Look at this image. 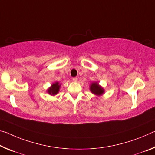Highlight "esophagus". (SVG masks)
Returning a JSON list of instances; mask_svg holds the SVG:
<instances>
[{"label": "esophagus", "instance_id": "34e87169", "mask_svg": "<svg viewBox=\"0 0 155 155\" xmlns=\"http://www.w3.org/2000/svg\"><path fill=\"white\" fill-rule=\"evenodd\" d=\"M72 81H73L74 82H77L78 78H77V77H74V78H72Z\"/></svg>", "mask_w": 155, "mask_h": 155}]
</instances>
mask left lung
<instances>
[{
	"label": "left lung",
	"instance_id": "obj_1",
	"mask_svg": "<svg viewBox=\"0 0 155 155\" xmlns=\"http://www.w3.org/2000/svg\"><path fill=\"white\" fill-rule=\"evenodd\" d=\"M90 90L93 94L97 96V97L102 96L105 92L104 88L101 86L98 81H94L91 83L90 85Z\"/></svg>",
	"mask_w": 155,
	"mask_h": 155
}]
</instances>
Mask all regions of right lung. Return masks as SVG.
Here are the masks:
<instances>
[{
  "label": "right lung",
  "instance_id": "right-lung-1",
  "mask_svg": "<svg viewBox=\"0 0 155 155\" xmlns=\"http://www.w3.org/2000/svg\"><path fill=\"white\" fill-rule=\"evenodd\" d=\"M61 84L58 82H54L51 85V86L47 90V92L51 96H55L59 92Z\"/></svg>",
  "mask_w": 155,
  "mask_h": 155
}]
</instances>
